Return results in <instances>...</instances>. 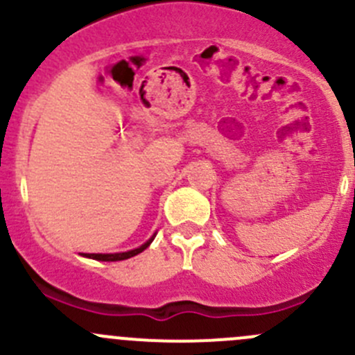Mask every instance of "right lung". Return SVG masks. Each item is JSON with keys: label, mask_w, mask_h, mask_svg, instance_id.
Listing matches in <instances>:
<instances>
[{"label": "right lung", "mask_w": 355, "mask_h": 355, "mask_svg": "<svg viewBox=\"0 0 355 355\" xmlns=\"http://www.w3.org/2000/svg\"><path fill=\"white\" fill-rule=\"evenodd\" d=\"M156 234L153 235L151 239H149L148 242H144L141 247H137V249H132V250H127V252H114V254H80V256L84 257H89V259H96V261H123V259H128V257H134L137 256V254H141L142 250L148 249L149 245H151V242L155 241Z\"/></svg>", "instance_id": "1"}]
</instances>
